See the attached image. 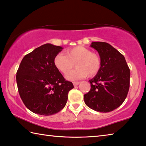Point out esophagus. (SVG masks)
<instances>
[{
  "mask_svg": "<svg viewBox=\"0 0 146 146\" xmlns=\"http://www.w3.org/2000/svg\"><path fill=\"white\" fill-rule=\"evenodd\" d=\"M80 82H74L73 83V85H74V87H76V86H78L79 84H80Z\"/></svg>",
  "mask_w": 146,
  "mask_h": 146,
  "instance_id": "esophagus-1",
  "label": "esophagus"
}]
</instances>
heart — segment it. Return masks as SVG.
Here are the masks:
<instances>
[{
    "label": "heart",
    "mask_w": 146,
    "mask_h": 146,
    "mask_svg": "<svg viewBox=\"0 0 146 146\" xmlns=\"http://www.w3.org/2000/svg\"><path fill=\"white\" fill-rule=\"evenodd\" d=\"M63 54H57L54 57V63L57 70L66 74L76 64V69L66 75L69 81L80 80L87 76L92 77L98 72L101 68V59L96 54L83 46H76L69 49Z\"/></svg>",
    "instance_id": "heart-1"
}]
</instances>
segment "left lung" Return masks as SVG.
I'll use <instances>...</instances> for the list:
<instances>
[{"mask_svg": "<svg viewBox=\"0 0 146 146\" xmlns=\"http://www.w3.org/2000/svg\"><path fill=\"white\" fill-rule=\"evenodd\" d=\"M90 46L98 52L102 64L89 80L91 89L83 98L90 109L108 113L120 107L127 97L130 70L123 55L107 42H92Z\"/></svg>", "mask_w": 146, "mask_h": 146, "instance_id": "obj_1", "label": "left lung"}]
</instances>
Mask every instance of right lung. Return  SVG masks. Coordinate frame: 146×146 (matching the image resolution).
Wrapping results in <instances>:
<instances>
[{
    "instance_id": "right-lung-1",
    "label": "right lung",
    "mask_w": 146,
    "mask_h": 146,
    "mask_svg": "<svg viewBox=\"0 0 146 146\" xmlns=\"http://www.w3.org/2000/svg\"><path fill=\"white\" fill-rule=\"evenodd\" d=\"M63 47L46 43L23 57L16 80L24 104L33 113L52 115L63 109L74 88L54 65V57Z\"/></svg>"
}]
</instances>
